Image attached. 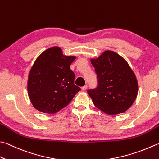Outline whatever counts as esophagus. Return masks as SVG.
<instances>
[{"instance_id":"obj_1","label":"esophagus","mask_w":159,"mask_h":159,"mask_svg":"<svg viewBox=\"0 0 159 159\" xmlns=\"http://www.w3.org/2000/svg\"><path fill=\"white\" fill-rule=\"evenodd\" d=\"M81 89H82V91H84V90H86V89H87V85H85V86H82V88H81Z\"/></svg>"}]
</instances>
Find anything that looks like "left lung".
Segmentation results:
<instances>
[{"label": "left lung", "instance_id": "8db88e82", "mask_svg": "<svg viewBox=\"0 0 159 159\" xmlns=\"http://www.w3.org/2000/svg\"><path fill=\"white\" fill-rule=\"evenodd\" d=\"M97 75V86L87 91L93 102L107 114L124 113L135 101L138 83L135 75L125 59L107 50L91 59Z\"/></svg>", "mask_w": 159, "mask_h": 159}]
</instances>
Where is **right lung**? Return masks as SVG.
Here are the masks:
<instances>
[{
  "instance_id": "right-lung-1",
  "label": "right lung",
  "mask_w": 159,
  "mask_h": 159,
  "mask_svg": "<svg viewBox=\"0 0 159 159\" xmlns=\"http://www.w3.org/2000/svg\"><path fill=\"white\" fill-rule=\"evenodd\" d=\"M75 57L64 56L52 47L39 56L30 72L28 91L33 106L39 111L55 113L66 107L81 89L74 84L70 66Z\"/></svg>"
}]
</instances>
